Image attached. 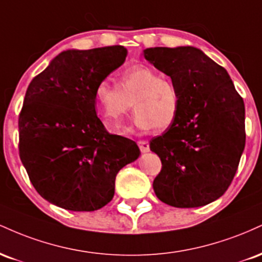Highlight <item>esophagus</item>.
<instances>
[{
	"instance_id": "obj_1",
	"label": "esophagus",
	"mask_w": 262,
	"mask_h": 262,
	"mask_svg": "<svg viewBox=\"0 0 262 262\" xmlns=\"http://www.w3.org/2000/svg\"><path fill=\"white\" fill-rule=\"evenodd\" d=\"M138 145H139V149L141 152H148L150 150V146H149V141L146 140H140L138 141Z\"/></svg>"
}]
</instances>
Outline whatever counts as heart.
Instances as JSON below:
<instances>
[{
  "mask_svg": "<svg viewBox=\"0 0 262 262\" xmlns=\"http://www.w3.org/2000/svg\"><path fill=\"white\" fill-rule=\"evenodd\" d=\"M93 103L96 112L110 127L122 125L133 103L137 112L134 125L148 132L170 128L179 117L181 98L172 80L160 76L149 66L138 65L123 71L118 87L107 79L98 81L93 89Z\"/></svg>",
  "mask_w": 262,
  "mask_h": 262,
  "instance_id": "obj_1",
  "label": "heart"
}]
</instances>
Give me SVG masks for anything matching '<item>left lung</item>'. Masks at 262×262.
Listing matches in <instances>:
<instances>
[{
	"instance_id": "obj_1",
	"label": "left lung",
	"mask_w": 262,
	"mask_h": 262,
	"mask_svg": "<svg viewBox=\"0 0 262 262\" xmlns=\"http://www.w3.org/2000/svg\"><path fill=\"white\" fill-rule=\"evenodd\" d=\"M144 58L171 77L181 98L176 122L150 141L162 164L156 197L177 208L206 206L235 176L245 148L244 101L227 70L197 48H148Z\"/></svg>"
}]
</instances>
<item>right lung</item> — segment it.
<instances>
[{
    "label": "right lung",
    "mask_w": 262,
    "mask_h": 262,
    "mask_svg": "<svg viewBox=\"0 0 262 262\" xmlns=\"http://www.w3.org/2000/svg\"><path fill=\"white\" fill-rule=\"evenodd\" d=\"M127 58L122 45L66 50L27 89L18 119L19 156L48 202L92 212L114 196L118 171L137 160V143L110 134L96 114L93 89Z\"/></svg>",
    "instance_id": "obj_1"
}]
</instances>
